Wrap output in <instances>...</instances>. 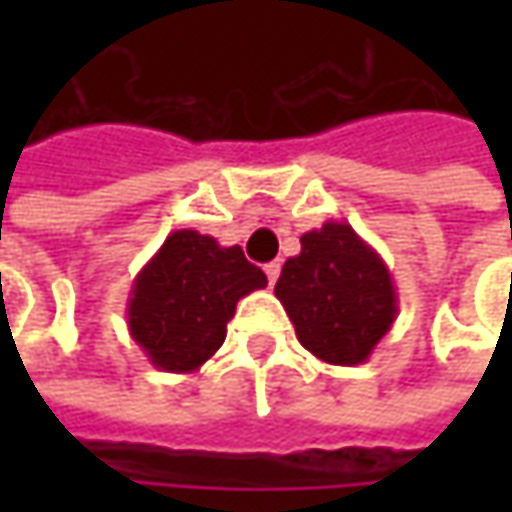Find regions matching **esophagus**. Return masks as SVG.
Here are the masks:
<instances>
[{"instance_id":"34e87169","label":"esophagus","mask_w":512,"mask_h":512,"mask_svg":"<svg viewBox=\"0 0 512 512\" xmlns=\"http://www.w3.org/2000/svg\"><path fill=\"white\" fill-rule=\"evenodd\" d=\"M279 270H282V265H279V262H270V265H265L267 282H270V285H276V279H279Z\"/></svg>"}]
</instances>
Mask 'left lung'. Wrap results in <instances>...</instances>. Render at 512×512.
Listing matches in <instances>:
<instances>
[{
    "label": "left lung",
    "instance_id": "8db88e82",
    "mask_svg": "<svg viewBox=\"0 0 512 512\" xmlns=\"http://www.w3.org/2000/svg\"><path fill=\"white\" fill-rule=\"evenodd\" d=\"M273 293L302 347L342 367L367 362L399 316L390 267L347 222L307 230Z\"/></svg>",
    "mask_w": 512,
    "mask_h": 512
}]
</instances>
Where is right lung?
<instances>
[{
  "instance_id": "right-lung-1",
  "label": "right lung",
  "mask_w": 512,
  "mask_h": 512,
  "mask_svg": "<svg viewBox=\"0 0 512 512\" xmlns=\"http://www.w3.org/2000/svg\"><path fill=\"white\" fill-rule=\"evenodd\" d=\"M267 287L242 247H222L199 230H173L133 279L128 330L148 362L193 373L222 347L236 302Z\"/></svg>"
}]
</instances>
